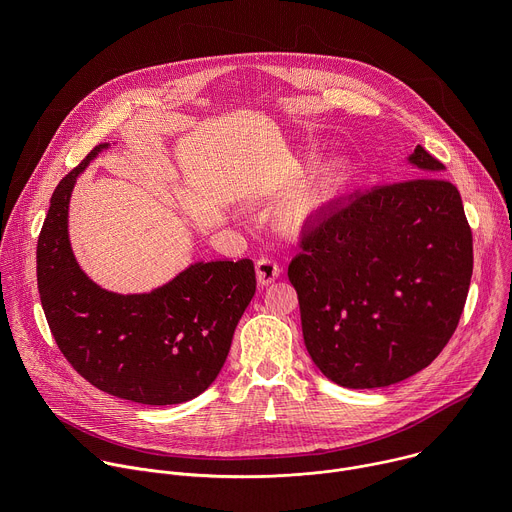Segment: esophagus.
<instances>
[{
  "label": "esophagus",
  "mask_w": 512,
  "mask_h": 512,
  "mask_svg": "<svg viewBox=\"0 0 512 512\" xmlns=\"http://www.w3.org/2000/svg\"><path fill=\"white\" fill-rule=\"evenodd\" d=\"M255 273H257L259 285H269V283H273V281L279 277L281 267H279L273 259L261 257V259L255 263Z\"/></svg>",
  "instance_id": "obj_1"
}]
</instances>
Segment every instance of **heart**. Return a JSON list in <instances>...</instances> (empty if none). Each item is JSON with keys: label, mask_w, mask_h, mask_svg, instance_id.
Listing matches in <instances>:
<instances>
[{"label": "heart", "mask_w": 512, "mask_h": 512, "mask_svg": "<svg viewBox=\"0 0 512 512\" xmlns=\"http://www.w3.org/2000/svg\"><path fill=\"white\" fill-rule=\"evenodd\" d=\"M314 158V156H310ZM346 168L342 162H328L324 164L316 176L308 182V186L296 196L291 198L283 208V221L294 227H306L312 218L336 196L340 184L344 182Z\"/></svg>", "instance_id": "heart-1"}]
</instances>
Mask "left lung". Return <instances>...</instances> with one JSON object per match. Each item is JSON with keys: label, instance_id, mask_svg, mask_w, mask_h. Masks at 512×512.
<instances>
[{"label": "left lung", "instance_id": "obj_1", "mask_svg": "<svg viewBox=\"0 0 512 512\" xmlns=\"http://www.w3.org/2000/svg\"><path fill=\"white\" fill-rule=\"evenodd\" d=\"M407 180L322 210L287 277L316 367L346 389L389 387L452 338L472 277V233L446 166L421 145Z\"/></svg>", "mask_w": 512, "mask_h": 512}]
</instances>
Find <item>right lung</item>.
Returning a JSON list of instances; mask_svg holds the SVG:
<instances>
[{
    "instance_id": "1",
    "label": "right lung",
    "mask_w": 512,
    "mask_h": 512,
    "mask_svg": "<svg viewBox=\"0 0 512 512\" xmlns=\"http://www.w3.org/2000/svg\"><path fill=\"white\" fill-rule=\"evenodd\" d=\"M109 148H95L50 198L36 255L42 308L58 348L91 385L143 405L184 403L221 373L255 296V267L251 259L194 261L141 294L95 283L72 251L68 210L77 178Z\"/></svg>"
}]
</instances>
